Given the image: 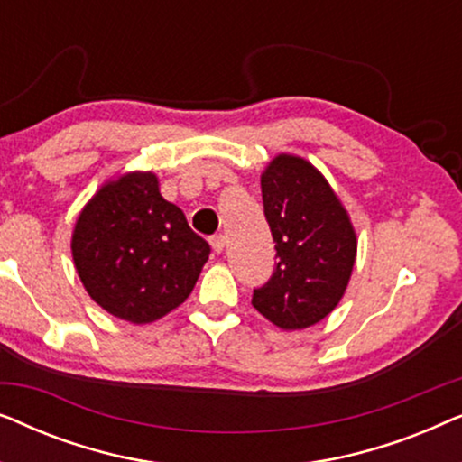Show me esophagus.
<instances>
[{
	"label": "esophagus",
	"mask_w": 462,
	"mask_h": 462,
	"mask_svg": "<svg viewBox=\"0 0 462 462\" xmlns=\"http://www.w3.org/2000/svg\"><path fill=\"white\" fill-rule=\"evenodd\" d=\"M225 244H226V239H225V236H212L210 237V245H212V250L214 252H223L225 250Z\"/></svg>",
	"instance_id": "1"
}]
</instances>
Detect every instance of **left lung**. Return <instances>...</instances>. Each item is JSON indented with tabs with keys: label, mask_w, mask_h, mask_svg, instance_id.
<instances>
[{
	"label": "left lung",
	"mask_w": 462,
	"mask_h": 462,
	"mask_svg": "<svg viewBox=\"0 0 462 462\" xmlns=\"http://www.w3.org/2000/svg\"><path fill=\"white\" fill-rule=\"evenodd\" d=\"M261 189L277 264L252 305L282 330H302L343 299L356 264V231L328 180L302 157L277 155Z\"/></svg>",
	"instance_id": "left-lung-1"
}]
</instances>
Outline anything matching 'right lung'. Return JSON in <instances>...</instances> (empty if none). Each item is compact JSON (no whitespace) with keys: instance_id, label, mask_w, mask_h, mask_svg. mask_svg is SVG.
I'll return each mask as SVG.
<instances>
[{"instance_id":"add662e5","label":"right lung","mask_w":462,"mask_h":462,"mask_svg":"<svg viewBox=\"0 0 462 462\" xmlns=\"http://www.w3.org/2000/svg\"><path fill=\"white\" fill-rule=\"evenodd\" d=\"M71 250L92 300L130 324L182 305L210 256L180 208L162 198L153 172L100 187L75 223Z\"/></svg>"}]
</instances>
